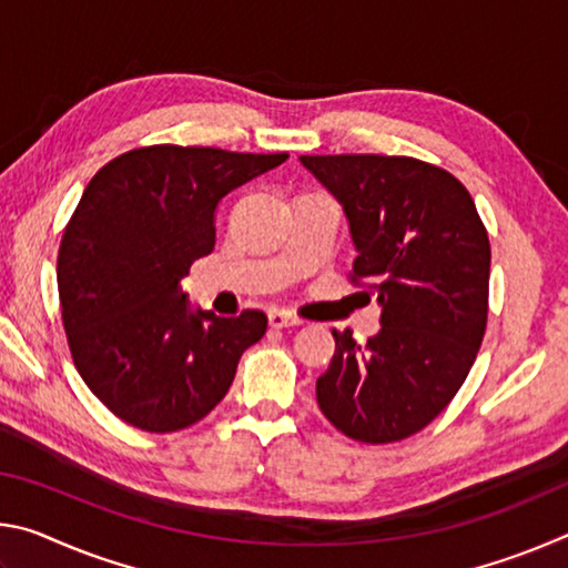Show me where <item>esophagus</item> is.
Instances as JSON below:
<instances>
[{
  "label": "esophagus",
  "instance_id": "esophagus-1",
  "mask_svg": "<svg viewBox=\"0 0 568 568\" xmlns=\"http://www.w3.org/2000/svg\"><path fill=\"white\" fill-rule=\"evenodd\" d=\"M267 323H271V328L283 331V328H291V325H297L301 321L293 318V315L285 313V311H271V313H267Z\"/></svg>",
  "mask_w": 568,
  "mask_h": 568
}]
</instances>
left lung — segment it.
Segmentation results:
<instances>
[{
    "mask_svg": "<svg viewBox=\"0 0 568 568\" xmlns=\"http://www.w3.org/2000/svg\"><path fill=\"white\" fill-rule=\"evenodd\" d=\"M348 217L351 283L381 305L368 343L333 331L318 406L361 444L418 434L464 386L488 318L491 245L474 197L448 170L406 155H303Z\"/></svg>",
    "mask_w": 568,
    "mask_h": 568,
    "instance_id": "8db88e82",
    "label": "left lung"
}]
</instances>
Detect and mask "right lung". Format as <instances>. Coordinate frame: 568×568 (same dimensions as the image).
Returning a JSON list of instances; mask_svg holds the SVG:
<instances>
[{
	"mask_svg": "<svg viewBox=\"0 0 568 568\" xmlns=\"http://www.w3.org/2000/svg\"><path fill=\"white\" fill-rule=\"evenodd\" d=\"M285 160L150 145L84 187L57 255L62 323L82 381L130 426L172 434L205 418L265 335V313L192 311L180 281L213 253L220 200Z\"/></svg>",
	"mask_w": 568,
	"mask_h": 568,
	"instance_id": "obj_1",
	"label": "right lung"
}]
</instances>
